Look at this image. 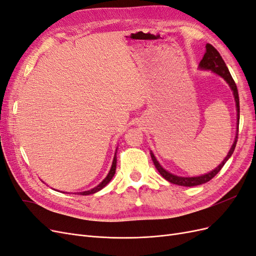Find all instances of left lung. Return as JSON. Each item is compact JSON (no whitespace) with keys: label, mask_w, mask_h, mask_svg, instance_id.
Wrapping results in <instances>:
<instances>
[{"label":"left lung","mask_w":256,"mask_h":256,"mask_svg":"<svg viewBox=\"0 0 256 256\" xmlns=\"http://www.w3.org/2000/svg\"><path fill=\"white\" fill-rule=\"evenodd\" d=\"M198 67L200 69H204V70H212V72L216 74L218 76H222V78L228 82V84L230 85V90H233L234 94V98H235V102H236V110H237V131H236V136H235V141L232 145L230 150L228 154V156L226 157L221 164L216 166L214 171L209 172L208 174L205 175H200V176H196V177H182V176H177L174 174H171L170 172H168L166 170H164L160 166L159 162L157 161L156 157L154 156V154L150 152V156L152 159V162L154 166L158 170V172L161 174V176L166 180L168 182L178 184V186H184V187H193V186H198L205 184L207 182H209L214 178L216 174L220 172V170L223 168V166L226 164V162L230 159V157L233 154L234 150L236 147V143H237V138H238V127H239V96H238V90H237V86L236 83L232 78V76L228 72V68L226 67V64L224 63V60L222 58V56H220V53L216 51V49L212 46L210 44H206V52L203 56V60L200 62Z\"/></svg>","instance_id":"8db88e82"}]
</instances>
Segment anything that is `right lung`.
Here are the masks:
<instances>
[{"label":"right lung","mask_w":256,"mask_h":256,"mask_svg":"<svg viewBox=\"0 0 256 256\" xmlns=\"http://www.w3.org/2000/svg\"><path fill=\"white\" fill-rule=\"evenodd\" d=\"M115 170H116V152H115V156H114V159H113V162H112V166H111V170L109 174L106 175V177L104 178V180L100 182L97 187L92 188L90 190H88V191H83V192H78V194H81V196H88V194H92V193H96L98 192L99 190H102L104 187H106V186L109 184L111 182V180L113 178L114 174H115Z\"/></svg>","instance_id":"1"}]
</instances>
